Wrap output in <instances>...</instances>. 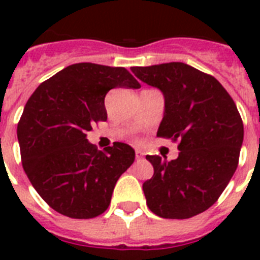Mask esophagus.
Segmentation results:
<instances>
[{"label": "esophagus", "mask_w": 260, "mask_h": 260, "mask_svg": "<svg viewBox=\"0 0 260 260\" xmlns=\"http://www.w3.org/2000/svg\"><path fill=\"white\" fill-rule=\"evenodd\" d=\"M143 156H144V153L142 152L141 150H135V157H137L138 160H139V158H143Z\"/></svg>", "instance_id": "esophagus-1"}]
</instances>
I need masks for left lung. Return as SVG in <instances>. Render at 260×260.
<instances>
[{
	"instance_id": "left-lung-1",
	"label": "left lung",
	"mask_w": 260,
	"mask_h": 260,
	"mask_svg": "<svg viewBox=\"0 0 260 260\" xmlns=\"http://www.w3.org/2000/svg\"><path fill=\"white\" fill-rule=\"evenodd\" d=\"M161 89L165 113L157 137L178 142V157L147 155L153 176L143 183L147 206L164 219H189L212 206L238 167L243 123L226 89L182 62L132 68Z\"/></svg>"
}]
</instances>
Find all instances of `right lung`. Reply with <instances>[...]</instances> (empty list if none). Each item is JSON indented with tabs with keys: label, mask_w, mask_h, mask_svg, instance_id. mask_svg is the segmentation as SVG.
<instances>
[{
	"label": "right lung",
	"mask_w": 260,
	"mask_h": 260,
	"mask_svg": "<svg viewBox=\"0 0 260 260\" xmlns=\"http://www.w3.org/2000/svg\"><path fill=\"white\" fill-rule=\"evenodd\" d=\"M116 87L139 88L125 68L74 63L47 79L28 99L18 122L23 169L49 207L71 219H92L109 207L114 186L134 162L128 144L99 151L87 141L107 121L104 100Z\"/></svg>",
	"instance_id": "obj_1"
}]
</instances>
